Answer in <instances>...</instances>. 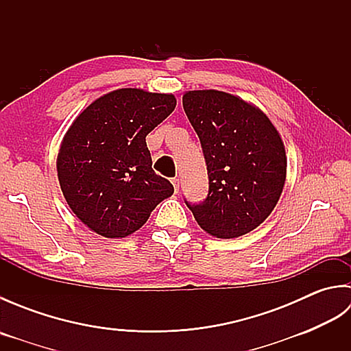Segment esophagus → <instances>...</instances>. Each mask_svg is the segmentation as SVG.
Returning <instances> with one entry per match:
<instances>
[{
	"mask_svg": "<svg viewBox=\"0 0 351 351\" xmlns=\"http://www.w3.org/2000/svg\"><path fill=\"white\" fill-rule=\"evenodd\" d=\"M171 184H173V189H175V193H178V191H180V180H178V178H173V180H171Z\"/></svg>",
	"mask_w": 351,
	"mask_h": 351,
	"instance_id": "1",
	"label": "esophagus"
}]
</instances>
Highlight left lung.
<instances>
[{
	"label": "left lung",
	"instance_id": "8db88e82",
	"mask_svg": "<svg viewBox=\"0 0 351 351\" xmlns=\"http://www.w3.org/2000/svg\"><path fill=\"white\" fill-rule=\"evenodd\" d=\"M184 111L202 145L208 196L185 204L205 232L237 238L256 229L274 210L287 178L285 146L263 111L238 96L191 90Z\"/></svg>",
	"mask_w": 351,
	"mask_h": 351
}]
</instances>
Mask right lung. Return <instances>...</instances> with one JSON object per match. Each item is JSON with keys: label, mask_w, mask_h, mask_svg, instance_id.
I'll use <instances>...</instances> for the list:
<instances>
[{"label": "right lung", "mask_w": 351, "mask_h": 351, "mask_svg": "<svg viewBox=\"0 0 351 351\" xmlns=\"http://www.w3.org/2000/svg\"><path fill=\"white\" fill-rule=\"evenodd\" d=\"M176 107V98L119 88L93 101L64 134L57 175L73 214L106 238L145 225L173 185L152 170L146 136Z\"/></svg>", "instance_id": "right-lung-1"}]
</instances>
